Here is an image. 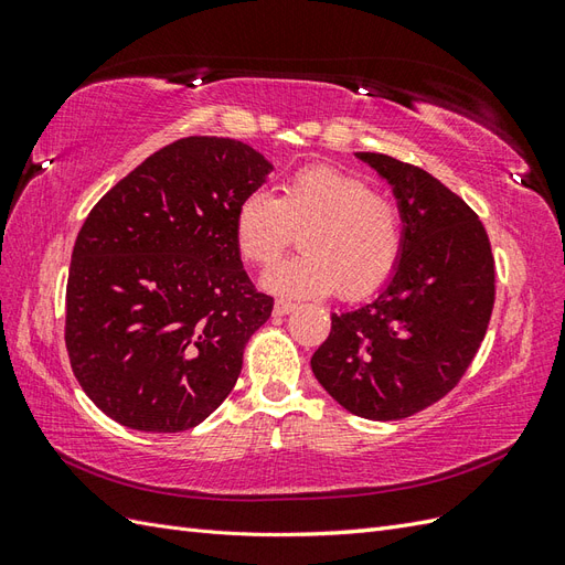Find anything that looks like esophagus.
Instances as JSON below:
<instances>
[{
	"label": "esophagus",
	"mask_w": 565,
	"mask_h": 565,
	"mask_svg": "<svg viewBox=\"0 0 565 565\" xmlns=\"http://www.w3.org/2000/svg\"><path fill=\"white\" fill-rule=\"evenodd\" d=\"M297 309V306L292 301H285V299H278L276 303H273V316H287L292 313Z\"/></svg>",
	"instance_id": "obj_1"
}]
</instances>
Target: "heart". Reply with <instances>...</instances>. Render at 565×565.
Wrapping results in <instances>:
<instances>
[{
    "label": "heart",
    "mask_w": 565,
    "mask_h": 565,
    "mask_svg": "<svg viewBox=\"0 0 565 565\" xmlns=\"http://www.w3.org/2000/svg\"><path fill=\"white\" fill-rule=\"evenodd\" d=\"M299 233L303 254L268 268L262 287L282 297L358 299L391 276L403 249V214L367 181L332 164L303 167L280 195L254 191L235 210V243L249 264L268 266Z\"/></svg>",
    "instance_id": "obj_1"
}]
</instances>
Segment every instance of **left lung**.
I'll return each instance as SVG.
<instances>
[{
	"label": "left lung",
	"mask_w": 565,
	"mask_h": 565,
	"mask_svg": "<svg viewBox=\"0 0 565 565\" xmlns=\"http://www.w3.org/2000/svg\"><path fill=\"white\" fill-rule=\"evenodd\" d=\"M355 158L391 185L403 249L377 295L332 313L311 370L349 413L388 422L440 401L471 365L494 303V259L469 204L429 172L382 152Z\"/></svg>",
	"instance_id": "8db88e82"
}]
</instances>
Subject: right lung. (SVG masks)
Here are the masks:
<instances>
[{"label":"right lung","instance_id":"add662e5","mask_svg":"<svg viewBox=\"0 0 565 565\" xmlns=\"http://www.w3.org/2000/svg\"><path fill=\"white\" fill-rule=\"evenodd\" d=\"M273 164L243 141L188 136L115 183L75 241L65 347L79 386L117 424L177 434L233 391L270 318L235 243V210Z\"/></svg>","mask_w":565,"mask_h":565}]
</instances>
